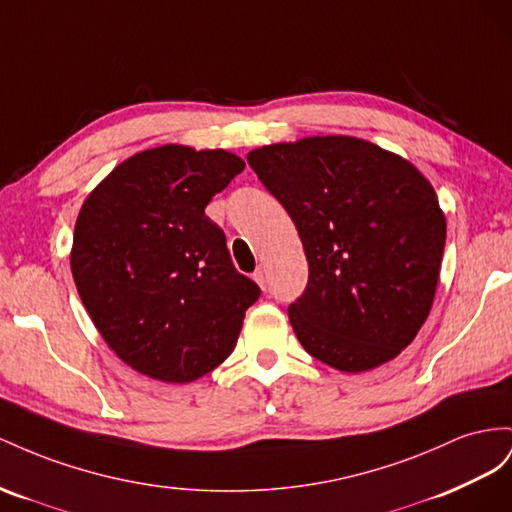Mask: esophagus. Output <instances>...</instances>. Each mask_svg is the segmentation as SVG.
Instances as JSON below:
<instances>
[{
    "mask_svg": "<svg viewBox=\"0 0 512 512\" xmlns=\"http://www.w3.org/2000/svg\"><path fill=\"white\" fill-rule=\"evenodd\" d=\"M253 281H255L261 289H266V270L259 266V268L253 272Z\"/></svg>",
    "mask_w": 512,
    "mask_h": 512,
    "instance_id": "esophagus-1",
    "label": "esophagus"
}]
</instances>
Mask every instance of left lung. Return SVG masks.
Returning <instances> with one entry per match:
<instances>
[{"mask_svg": "<svg viewBox=\"0 0 512 512\" xmlns=\"http://www.w3.org/2000/svg\"><path fill=\"white\" fill-rule=\"evenodd\" d=\"M248 165L294 221L309 261L289 321L313 358L343 373L382 367L433 306L446 218L410 160L347 135L248 152Z\"/></svg>", "mask_w": 512, "mask_h": 512, "instance_id": "8db88e82", "label": "left lung"}]
</instances>
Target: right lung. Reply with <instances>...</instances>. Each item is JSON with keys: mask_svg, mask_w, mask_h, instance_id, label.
Masks as SVG:
<instances>
[{"mask_svg": "<svg viewBox=\"0 0 512 512\" xmlns=\"http://www.w3.org/2000/svg\"><path fill=\"white\" fill-rule=\"evenodd\" d=\"M244 169L227 150L167 143L126 158L83 201L70 270L115 356L188 384L236 347L259 287L233 268L210 199Z\"/></svg>", "mask_w": 512, "mask_h": 512, "instance_id": "right-lung-1", "label": "right lung"}]
</instances>
